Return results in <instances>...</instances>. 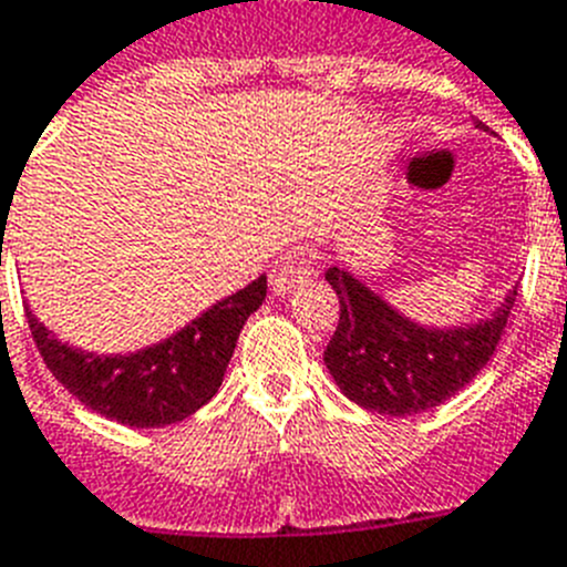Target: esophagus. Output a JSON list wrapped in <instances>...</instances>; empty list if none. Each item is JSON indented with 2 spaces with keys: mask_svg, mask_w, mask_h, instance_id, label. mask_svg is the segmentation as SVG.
<instances>
[{
  "mask_svg": "<svg viewBox=\"0 0 567 567\" xmlns=\"http://www.w3.org/2000/svg\"><path fill=\"white\" fill-rule=\"evenodd\" d=\"M317 270V259L308 248H290L279 256L274 268H270V288L274 293H288L297 285L308 282Z\"/></svg>",
  "mask_w": 567,
  "mask_h": 567,
  "instance_id": "obj_1",
  "label": "esophagus"
}]
</instances>
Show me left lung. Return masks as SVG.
Returning <instances> with one entry per match:
<instances>
[{
	"label": "left lung",
	"mask_w": 567,
	"mask_h": 567,
	"mask_svg": "<svg viewBox=\"0 0 567 567\" xmlns=\"http://www.w3.org/2000/svg\"><path fill=\"white\" fill-rule=\"evenodd\" d=\"M324 279L339 297V324L324 348V365L348 400L388 416L431 411L462 391L494 357L516 302L514 288L491 319L427 331L344 270L331 268Z\"/></svg>",
	"instance_id": "1"
}]
</instances>
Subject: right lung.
I'll use <instances>...</instances> for the list:
<instances>
[{"label":"right lung","instance_id":"1","mask_svg":"<svg viewBox=\"0 0 567 567\" xmlns=\"http://www.w3.org/2000/svg\"><path fill=\"white\" fill-rule=\"evenodd\" d=\"M268 279L259 277L234 297L182 328L176 337L131 357H93L59 342L31 311L33 342L48 371L82 405L131 427H159L199 411L219 391L236 339L250 313L262 305Z\"/></svg>","mask_w":567,"mask_h":567}]
</instances>
